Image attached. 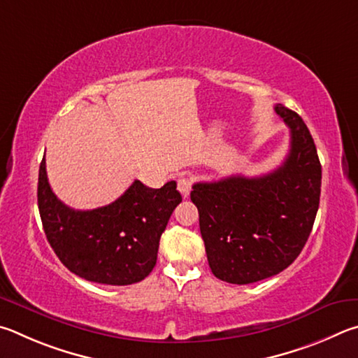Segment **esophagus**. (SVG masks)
Wrapping results in <instances>:
<instances>
[{
	"label": "esophagus",
	"mask_w": 358,
	"mask_h": 358,
	"mask_svg": "<svg viewBox=\"0 0 358 358\" xmlns=\"http://www.w3.org/2000/svg\"><path fill=\"white\" fill-rule=\"evenodd\" d=\"M178 190L180 192V195L187 198L192 192V179L190 178H179L178 180Z\"/></svg>",
	"instance_id": "34e87169"
}]
</instances>
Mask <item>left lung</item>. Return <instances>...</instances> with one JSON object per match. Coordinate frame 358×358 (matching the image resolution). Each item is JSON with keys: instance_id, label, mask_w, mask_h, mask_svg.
<instances>
[{"instance_id": "1", "label": "left lung", "mask_w": 358, "mask_h": 358, "mask_svg": "<svg viewBox=\"0 0 358 358\" xmlns=\"http://www.w3.org/2000/svg\"><path fill=\"white\" fill-rule=\"evenodd\" d=\"M275 113L291 130L283 165L259 178L196 182L190 193L210 271L227 283L250 285L285 271L317 214L322 169L315 141L296 111L278 103Z\"/></svg>"}]
</instances>
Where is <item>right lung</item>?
<instances>
[{"label":"right lung","instance_id":"add662e5","mask_svg":"<svg viewBox=\"0 0 358 358\" xmlns=\"http://www.w3.org/2000/svg\"><path fill=\"white\" fill-rule=\"evenodd\" d=\"M182 196L176 182L149 189L135 180L103 208L75 210L50 189L45 157L41 162L37 204L47 241L72 273L94 283L125 286L152 272L160 236Z\"/></svg>","mask_w":358,"mask_h":358}]
</instances>
